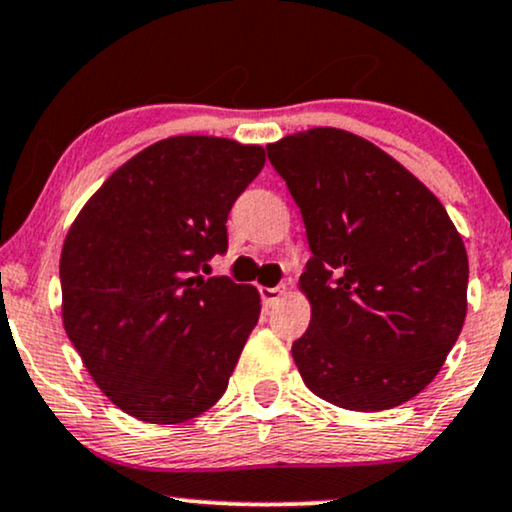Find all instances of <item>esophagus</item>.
<instances>
[{"instance_id":"1","label":"esophagus","mask_w":512,"mask_h":512,"mask_svg":"<svg viewBox=\"0 0 512 512\" xmlns=\"http://www.w3.org/2000/svg\"><path fill=\"white\" fill-rule=\"evenodd\" d=\"M286 291H288L286 283H279V286H274V288H260V295H262L264 305L272 307V305L279 303L283 295H286Z\"/></svg>"}]
</instances>
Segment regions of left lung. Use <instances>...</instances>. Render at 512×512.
I'll return each mask as SVG.
<instances>
[{
  "mask_svg": "<svg viewBox=\"0 0 512 512\" xmlns=\"http://www.w3.org/2000/svg\"><path fill=\"white\" fill-rule=\"evenodd\" d=\"M267 157L312 250L300 276L312 319L293 343L307 389L357 412L415 398L467 312L470 267L448 212L403 164L341 128L286 135Z\"/></svg>",
  "mask_w": 512,
  "mask_h": 512,
  "instance_id": "obj_1",
  "label": "left lung"
}]
</instances>
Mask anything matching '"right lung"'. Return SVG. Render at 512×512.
Masks as SVG:
<instances>
[{
  "label": "right lung",
  "mask_w": 512,
  "mask_h": 512,
  "mask_svg": "<svg viewBox=\"0 0 512 512\" xmlns=\"http://www.w3.org/2000/svg\"><path fill=\"white\" fill-rule=\"evenodd\" d=\"M264 166L260 145L159 140L80 209L61 250V315L104 396L150 424L193 420L224 396L260 295L200 267L229 248L226 219Z\"/></svg>",
  "instance_id": "1"
}]
</instances>
